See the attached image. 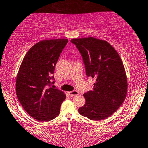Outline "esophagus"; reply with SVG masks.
I'll return each instance as SVG.
<instances>
[{"label":"esophagus","mask_w":148,"mask_h":148,"mask_svg":"<svg viewBox=\"0 0 148 148\" xmlns=\"http://www.w3.org/2000/svg\"><path fill=\"white\" fill-rule=\"evenodd\" d=\"M69 95H70V96H77V95L79 94V93H78V91H70V92H68Z\"/></svg>","instance_id":"obj_1"}]
</instances>
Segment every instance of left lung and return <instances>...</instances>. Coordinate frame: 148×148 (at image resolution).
I'll list each match as a JSON object with an SVG mask.
<instances>
[{
    "label": "left lung",
    "instance_id": "obj_1",
    "mask_svg": "<svg viewBox=\"0 0 148 148\" xmlns=\"http://www.w3.org/2000/svg\"><path fill=\"white\" fill-rule=\"evenodd\" d=\"M83 57L86 74L96 79L93 90L84 93L80 115L100 121L110 117L126 98L128 82L119 54L109 43L94 37L72 39Z\"/></svg>",
    "mask_w": 148,
    "mask_h": 148
}]
</instances>
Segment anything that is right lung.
<instances>
[{"label": "right lung", "mask_w": 148, "mask_h": 148, "mask_svg": "<svg viewBox=\"0 0 148 148\" xmlns=\"http://www.w3.org/2000/svg\"><path fill=\"white\" fill-rule=\"evenodd\" d=\"M68 42L66 39L40 41L30 48L20 67L17 97L25 111L38 121H50L60 113L65 94L50 86L55 83L52 74L56 63Z\"/></svg>", "instance_id": "right-lung-1"}]
</instances>
